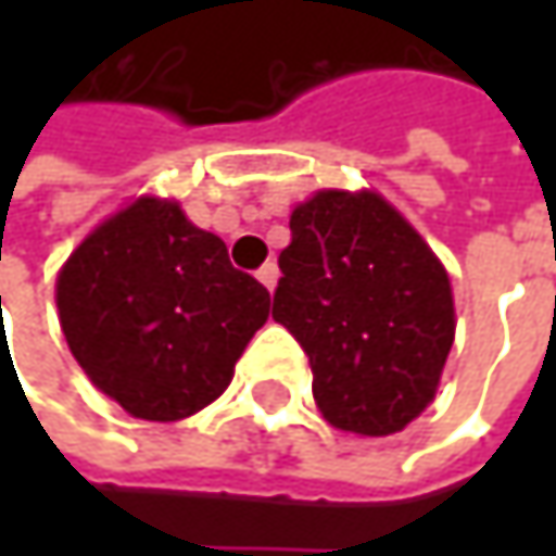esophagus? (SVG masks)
Returning <instances> with one entry per match:
<instances>
[{
	"instance_id": "esophagus-1",
	"label": "esophagus",
	"mask_w": 556,
	"mask_h": 556,
	"mask_svg": "<svg viewBox=\"0 0 556 556\" xmlns=\"http://www.w3.org/2000/svg\"><path fill=\"white\" fill-rule=\"evenodd\" d=\"M257 279H261V282H264V286H267V289L274 292V286H277V279H279V267L274 264V261H267V264H264V267L257 270Z\"/></svg>"
}]
</instances>
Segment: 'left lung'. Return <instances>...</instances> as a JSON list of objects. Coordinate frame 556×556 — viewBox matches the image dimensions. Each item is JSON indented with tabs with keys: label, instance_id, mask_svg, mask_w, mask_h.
Listing matches in <instances>:
<instances>
[{
	"label": "left lung",
	"instance_id": "1",
	"mask_svg": "<svg viewBox=\"0 0 556 556\" xmlns=\"http://www.w3.org/2000/svg\"><path fill=\"white\" fill-rule=\"evenodd\" d=\"M274 318L312 364L328 425L402 431L434 399L454 344L444 264L383 195L321 189L289 215Z\"/></svg>",
	"mask_w": 556,
	"mask_h": 556
}]
</instances>
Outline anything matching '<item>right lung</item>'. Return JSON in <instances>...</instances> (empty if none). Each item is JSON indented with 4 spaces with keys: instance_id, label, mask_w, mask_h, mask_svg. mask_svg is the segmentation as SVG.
<instances>
[{
    "instance_id": "add662e5",
    "label": "right lung",
    "mask_w": 556,
    "mask_h": 556,
    "mask_svg": "<svg viewBox=\"0 0 556 556\" xmlns=\"http://www.w3.org/2000/svg\"><path fill=\"white\" fill-rule=\"evenodd\" d=\"M56 312L92 387L135 418L179 421L228 389L270 292L179 202L141 195L70 254Z\"/></svg>"
}]
</instances>
